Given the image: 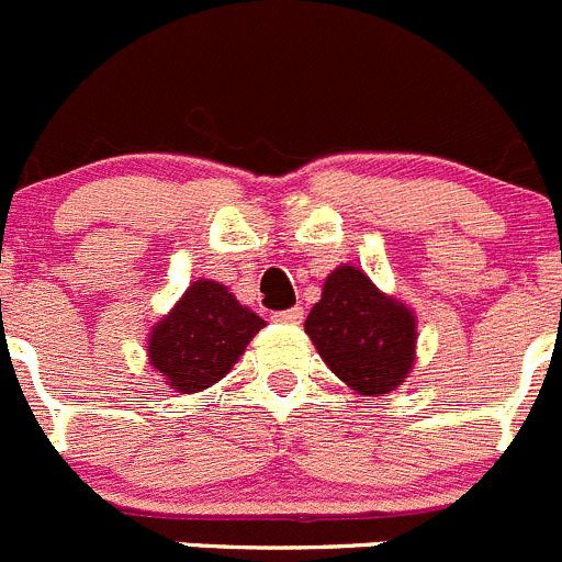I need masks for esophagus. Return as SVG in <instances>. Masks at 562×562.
I'll list each match as a JSON object with an SVG mask.
<instances>
[{"mask_svg": "<svg viewBox=\"0 0 562 562\" xmlns=\"http://www.w3.org/2000/svg\"><path fill=\"white\" fill-rule=\"evenodd\" d=\"M272 321L286 323V326H297V323H303V308L292 306V308H284V312H276V315H272Z\"/></svg>", "mask_w": 562, "mask_h": 562, "instance_id": "1", "label": "esophagus"}]
</instances>
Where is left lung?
Masks as SVG:
<instances>
[{
  "label": "left lung",
  "mask_w": 562,
  "mask_h": 562,
  "mask_svg": "<svg viewBox=\"0 0 562 562\" xmlns=\"http://www.w3.org/2000/svg\"><path fill=\"white\" fill-rule=\"evenodd\" d=\"M306 334L328 368L362 395L398 387L415 359L412 312L384 297L357 267H339L326 278Z\"/></svg>",
  "instance_id": "left-lung-1"
}]
</instances>
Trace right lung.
I'll return each mask as SVG.
<instances>
[{
    "label": "right lung",
    "mask_w": 562,
    "mask_h": 562,
    "mask_svg": "<svg viewBox=\"0 0 562 562\" xmlns=\"http://www.w3.org/2000/svg\"><path fill=\"white\" fill-rule=\"evenodd\" d=\"M265 326L228 286L194 281L178 306L153 328L150 362L178 393H200L220 382L245 345Z\"/></svg>",
    "instance_id": "obj_1"
}]
</instances>
